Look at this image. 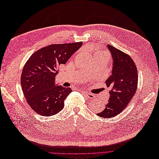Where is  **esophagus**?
<instances>
[{
	"mask_svg": "<svg viewBox=\"0 0 159 159\" xmlns=\"http://www.w3.org/2000/svg\"><path fill=\"white\" fill-rule=\"evenodd\" d=\"M82 93H83L86 97V98H88L89 99H93L95 98L94 95H93L92 93H88L87 92H85V91L82 92Z\"/></svg>",
	"mask_w": 159,
	"mask_h": 159,
	"instance_id": "1",
	"label": "esophagus"
}]
</instances>
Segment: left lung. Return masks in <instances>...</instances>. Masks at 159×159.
Masks as SVG:
<instances>
[{
  "instance_id": "left-lung-1",
  "label": "left lung",
  "mask_w": 159,
  "mask_h": 159,
  "mask_svg": "<svg viewBox=\"0 0 159 159\" xmlns=\"http://www.w3.org/2000/svg\"><path fill=\"white\" fill-rule=\"evenodd\" d=\"M111 53V75L106 80L110 88L108 102L99 116L109 118L120 114L133 98L137 90L138 73L135 63L128 54L110 45H107Z\"/></svg>"
}]
</instances>
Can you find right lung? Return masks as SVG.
Returning a JSON list of instances; mask_svg holds the SVG:
<instances>
[{"mask_svg":"<svg viewBox=\"0 0 159 159\" xmlns=\"http://www.w3.org/2000/svg\"><path fill=\"white\" fill-rule=\"evenodd\" d=\"M82 42L53 44L32 54L21 74V86L26 102L43 116L57 114L64 107V100L72 90L55 82L57 67L65 64Z\"/></svg>","mask_w":159,"mask_h":159,"instance_id":"1","label":"right lung"}]
</instances>
